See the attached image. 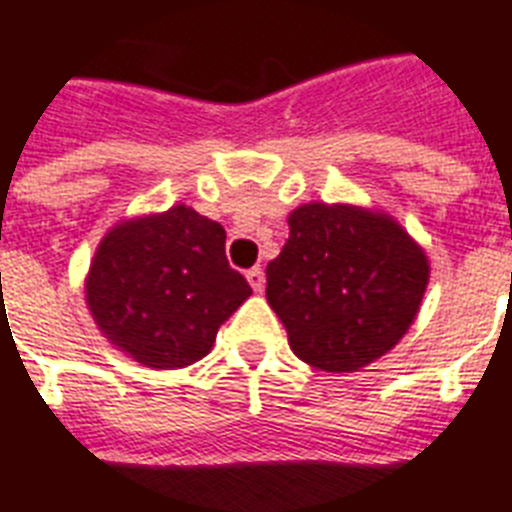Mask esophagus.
<instances>
[{
  "label": "esophagus",
  "instance_id": "34e87169",
  "mask_svg": "<svg viewBox=\"0 0 512 512\" xmlns=\"http://www.w3.org/2000/svg\"><path fill=\"white\" fill-rule=\"evenodd\" d=\"M247 282H249V287H252V290H255V292H263L265 290V273H263V268H249V271H247Z\"/></svg>",
  "mask_w": 512,
  "mask_h": 512
}]
</instances>
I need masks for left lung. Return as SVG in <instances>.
Instances as JSON below:
<instances>
[{"label":"left lung","instance_id":"1","mask_svg":"<svg viewBox=\"0 0 512 512\" xmlns=\"http://www.w3.org/2000/svg\"><path fill=\"white\" fill-rule=\"evenodd\" d=\"M265 268V298L311 368L354 373L413 325L429 282L424 249L389 214L303 204Z\"/></svg>","mask_w":512,"mask_h":512}]
</instances>
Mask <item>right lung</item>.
<instances>
[{
	"label": "right lung",
	"instance_id": "1",
	"mask_svg": "<svg viewBox=\"0 0 512 512\" xmlns=\"http://www.w3.org/2000/svg\"><path fill=\"white\" fill-rule=\"evenodd\" d=\"M252 287L225 257V228L185 204L117 222L85 279L93 322L136 362L193 365Z\"/></svg>",
	"mask_w": 512,
	"mask_h": 512
}]
</instances>
